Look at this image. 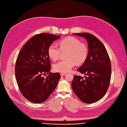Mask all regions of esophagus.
Returning <instances> with one entry per match:
<instances>
[{
    "label": "esophagus",
    "mask_w": 127,
    "mask_h": 127,
    "mask_svg": "<svg viewBox=\"0 0 127 127\" xmlns=\"http://www.w3.org/2000/svg\"><path fill=\"white\" fill-rule=\"evenodd\" d=\"M65 74H66L65 73H63V72H61V73H60V74H61V76H64V75Z\"/></svg>",
    "instance_id": "1"
}]
</instances>
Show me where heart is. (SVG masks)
Here are the masks:
<instances>
[{
    "label": "heart",
    "mask_w": 127,
    "mask_h": 127,
    "mask_svg": "<svg viewBox=\"0 0 127 127\" xmlns=\"http://www.w3.org/2000/svg\"><path fill=\"white\" fill-rule=\"evenodd\" d=\"M60 48L55 43H52L48 48V54L54 61L58 60L62 52L67 50L66 54L67 59L61 61L54 65V69L60 72H67L77 63L83 64L87 60L89 50L86 44L81 42L77 38L68 37L60 41Z\"/></svg>",
    "instance_id": "b5f03b06"
}]
</instances>
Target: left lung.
Masks as SVG:
<instances>
[{
  "label": "left lung",
  "mask_w": 127,
  "mask_h": 127,
  "mask_svg": "<svg viewBox=\"0 0 127 127\" xmlns=\"http://www.w3.org/2000/svg\"><path fill=\"white\" fill-rule=\"evenodd\" d=\"M85 37L89 53L86 61L77 70L85 78L74 75L71 87L83 102L95 103L102 98L108 91L111 77V64L107 49L103 43L88 33H73Z\"/></svg>",
  "instance_id": "1"
}]
</instances>
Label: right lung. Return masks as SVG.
Wrapping results in <instances>:
<instances>
[{
  "label": "right lung",
  "instance_id": "add662e5",
  "mask_svg": "<svg viewBox=\"0 0 127 127\" xmlns=\"http://www.w3.org/2000/svg\"><path fill=\"white\" fill-rule=\"evenodd\" d=\"M61 36L43 33L32 36L18 55L15 73L19 90L24 97L34 103L45 102L57 86L59 72H50L48 48ZM48 76L44 78L43 74Z\"/></svg>",
  "mask_w": 127,
  "mask_h": 127
}]
</instances>
